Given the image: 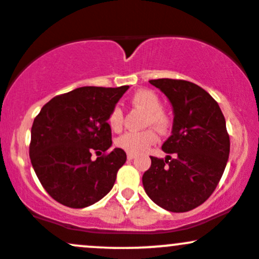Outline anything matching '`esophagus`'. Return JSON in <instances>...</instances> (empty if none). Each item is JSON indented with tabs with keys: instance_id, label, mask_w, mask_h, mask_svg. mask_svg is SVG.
<instances>
[{
	"instance_id": "obj_1",
	"label": "esophagus",
	"mask_w": 259,
	"mask_h": 259,
	"mask_svg": "<svg viewBox=\"0 0 259 259\" xmlns=\"http://www.w3.org/2000/svg\"><path fill=\"white\" fill-rule=\"evenodd\" d=\"M135 157H136V154H133V153H127V159L128 160H132Z\"/></svg>"
}]
</instances>
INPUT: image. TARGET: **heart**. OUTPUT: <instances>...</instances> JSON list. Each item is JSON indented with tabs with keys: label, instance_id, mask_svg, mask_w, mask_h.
I'll return each instance as SVG.
<instances>
[{
	"label": "heart",
	"instance_id": "b5f03b06",
	"mask_svg": "<svg viewBox=\"0 0 259 259\" xmlns=\"http://www.w3.org/2000/svg\"><path fill=\"white\" fill-rule=\"evenodd\" d=\"M131 102H132V105L142 108L144 112H147V123L152 124L158 131H166L169 128L170 118L162 110V101L157 94L151 90H138L132 96ZM107 123L111 127V130H121L122 123H123V113H122L121 107L115 106L111 110L107 118ZM157 141L158 136L154 130L130 131V132L119 136L116 141V144L126 152L137 154V153L147 151Z\"/></svg>",
	"mask_w": 259,
	"mask_h": 259
}]
</instances>
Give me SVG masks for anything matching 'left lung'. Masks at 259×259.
I'll return each mask as SVG.
<instances>
[{
	"label": "left lung",
	"mask_w": 259,
	"mask_h": 259,
	"mask_svg": "<svg viewBox=\"0 0 259 259\" xmlns=\"http://www.w3.org/2000/svg\"><path fill=\"white\" fill-rule=\"evenodd\" d=\"M149 82L173 107L171 136L162 149L165 159L151 157L142 183L158 206L186 212L205 202L218 186L230 154V137L219 104L204 89L185 80Z\"/></svg>",
	"instance_id": "8db88e82"
}]
</instances>
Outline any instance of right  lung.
<instances>
[{
  "mask_svg": "<svg viewBox=\"0 0 259 259\" xmlns=\"http://www.w3.org/2000/svg\"><path fill=\"white\" fill-rule=\"evenodd\" d=\"M130 86H84L53 97L30 131L29 157L47 193L73 208L88 207L110 193L127 155L112 146L107 118Z\"/></svg>",
  "mask_w": 259,
  "mask_h": 259,
  "instance_id": "right-lung-1",
  "label": "right lung"
}]
</instances>
